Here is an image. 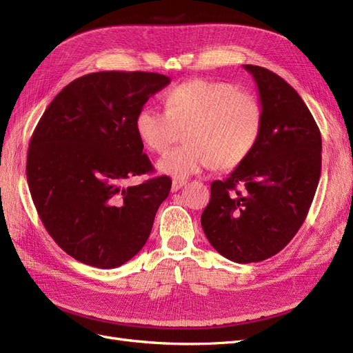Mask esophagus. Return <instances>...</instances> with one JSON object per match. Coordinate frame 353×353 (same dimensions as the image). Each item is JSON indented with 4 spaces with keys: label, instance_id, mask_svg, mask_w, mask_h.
Returning <instances> with one entry per match:
<instances>
[{
    "label": "esophagus",
    "instance_id": "esophagus-1",
    "mask_svg": "<svg viewBox=\"0 0 353 353\" xmlns=\"http://www.w3.org/2000/svg\"><path fill=\"white\" fill-rule=\"evenodd\" d=\"M185 184H187V181H184V179H174L170 190H172V193H175V191H178L179 188H183Z\"/></svg>",
    "mask_w": 353,
    "mask_h": 353
}]
</instances>
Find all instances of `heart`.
<instances>
[{
    "label": "heart",
    "mask_w": 353,
    "mask_h": 353,
    "mask_svg": "<svg viewBox=\"0 0 353 353\" xmlns=\"http://www.w3.org/2000/svg\"><path fill=\"white\" fill-rule=\"evenodd\" d=\"M165 112L144 108L135 132L154 153H165L183 131L184 144L157 162L159 172L187 178L209 166L230 170L253 152L262 131V109L252 94L230 82L191 79L163 94Z\"/></svg>",
    "instance_id": "heart-1"
}]
</instances>
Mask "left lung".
Instances as JSON below:
<instances>
[{
	"label": "left lung",
	"instance_id": "left-lung-1",
	"mask_svg": "<svg viewBox=\"0 0 353 353\" xmlns=\"http://www.w3.org/2000/svg\"><path fill=\"white\" fill-rule=\"evenodd\" d=\"M258 87L259 141L223 181L210 184L201 227L218 253L261 262L290 243L307 215L321 175V134L293 87L274 72L243 65ZM243 185V194L236 190Z\"/></svg>",
	"mask_w": 353,
	"mask_h": 353
}]
</instances>
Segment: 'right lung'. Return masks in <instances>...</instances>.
Returning <instances> with one entry per match:
<instances>
[{"mask_svg":"<svg viewBox=\"0 0 353 353\" xmlns=\"http://www.w3.org/2000/svg\"><path fill=\"white\" fill-rule=\"evenodd\" d=\"M170 79L152 72H95L66 85L32 134L26 176L46 230L77 261L117 268L143 249L172 181L153 172L135 116Z\"/></svg>","mask_w":353,"mask_h":353,"instance_id":"add662e5","label":"right lung"}]
</instances>
